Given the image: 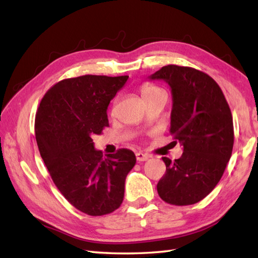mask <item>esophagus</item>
Listing matches in <instances>:
<instances>
[{
  "label": "esophagus",
  "mask_w": 258,
  "mask_h": 258,
  "mask_svg": "<svg viewBox=\"0 0 258 258\" xmlns=\"http://www.w3.org/2000/svg\"><path fill=\"white\" fill-rule=\"evenodd\" d=\"M149 155L147 154H144V153H136V160H138L139 162H144V161H147L149 160Z\"/></svg>",
  "instance_id": "esophagus-1"
}]
</instances>
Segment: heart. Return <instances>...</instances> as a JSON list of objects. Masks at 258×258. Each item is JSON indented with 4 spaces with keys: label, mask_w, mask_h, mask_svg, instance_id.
<instances>
[{
    "label": "heart",
    "mask_w": 258,
    "mask_h": 258,
    "mask_svg": "<svg viewBox=\"0 0 258 258\" xmlns=\"http://www.w3.org/2000/svg\"><path fill=\"white\" fill-rule=\"evenodd\" d=\"M163 92H164V90L161 89L160 86L154 85L152 83H144L143 85H142V95H143L144 100H146V98L155 96V95L160 94V93H163ZM113 111H114V109H112V112Z\"/></svg>",
    "instance_id": "1"
}]
</instances>
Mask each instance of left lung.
Wrapping results in <instances>:
<instances>
[{
	"mask_svg": "<svg viewBox=\"0 0 258 258\" xmlns=\"http://www.w3.org/2000/svg\"><path fill=\"white\" fill-rule=\"evenodd\" d=\"M171 86V128L183 154L172 162L163 157L166 172L157 183L161 199L172 205H191L220 182L234 145L231 108L210 75L187 67L166 65L150 76Z\"/></svg>",
	"mask_w": 258,
	"mask_h": 258,
	"instance_id": "obj_1",
	"label": "left lung"
}]
</instances>
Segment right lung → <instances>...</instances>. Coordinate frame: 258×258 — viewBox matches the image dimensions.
I'll use <instances>...</instances> for the list:
<instances>
[{
	"instance_id": "right-lung-1",
	"label": "right lung",
	"mask_w": 258,
	"mask_h": 258,
	"mask_svg": "<svg viewBox=\"0 0 258 258\" xmlns=\"http://www.w3.org/2000/svg\"><path fill=\"white\" fill-rule=\"evenodd\" d=\"M127 79L83 75L59 81L36 112V143L54 184L75 208L91 216L120 206L125 178L136 163L127 149L103 157L92 139L108 126V104Z\"/></svg>"
}]
</instances>
